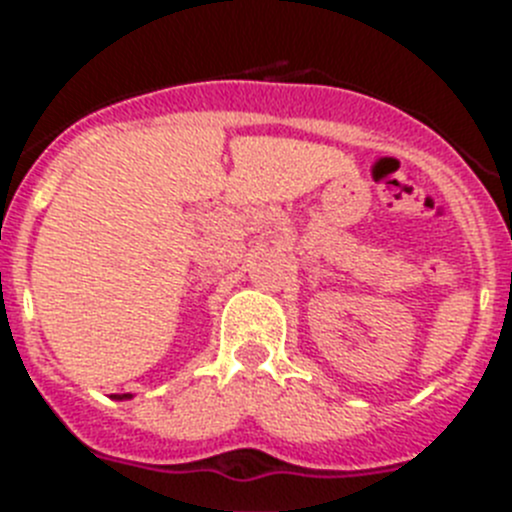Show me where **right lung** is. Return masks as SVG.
Segmentation results:
<instances>
[{
    "label": "right lung",
    "instance_id": "1",
    "mask_svg": "<svg viewBox=\"0 0 512 512\" xmlns=\"http://www.w3.org/2000/svg\"><path fill=\"white\" fill-rule=\"evenodd\" d=\"M133 395H112V400H130Z\"/></svg>",
    "mask_w": 512,
    "mask_h": 512
}]
</instances>
